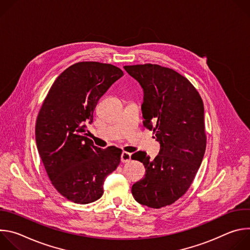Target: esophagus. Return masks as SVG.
Returning <instances> with one entry per match:
<instances>
[{"label": "esophagus", "instance_id": "34e87169", "mask_svg": "<svg viewBox=\"0 0 250 250\" xmlns=\"http://www.w3.org/2000/svg\"><path fill=\"white\" fill-rule=\"evenodd\" d=\"M130 158H131V154L128 153V152H125V151H123L122 155H121V160L122 162H128L130 161Z\"/></svg>", "mask_w": 250, "mask_h": 250}]
</instances>
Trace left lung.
<instances>
[{
	"label": "left lung",
	"mask_w": 250,
	"mask_h": 250,
	"mask_svg": "<svg viewBox=\"0 0 250 250\" xmlns=\"http://www.w3.org/2000/svg\"><path fill=\"white\" fill-rule=\"evenodd\" d=\"M124 68L144 90V125L160 144L154 159L145 151L131 155L146 167L131 193L139 204L160 208L187 192L200 168L207 141L204 104L190 81L173 69L156 64Z\"/></svg>",
	"instance_id": "obj_1"
}]
</instances>
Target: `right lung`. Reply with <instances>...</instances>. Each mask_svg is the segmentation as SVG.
<instances>
[{
	"label": "right lung",
	"mask_w": 250,
	"mask_h": 250,
	"mask_svg": "<svg viewBox=\"0 0 250 250\" xmlns=\"http://www.w3.org/2000/svg\"><path fill=\"white\" fill-rule=\"evenodd\" d=\"M123 71L100 62H78L57 77L39 113L37 146L54 188L76 204L100 199L104 182L121 162L122 149H102L86 133L99 99Z\"/></svg>",
	"instance_id": "1"
}]
</instances>
